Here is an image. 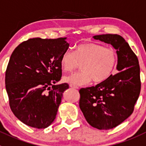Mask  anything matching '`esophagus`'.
Wrapping results in <instances>:
<instances>
[{"label":"esophagus","instance_id":"esophagus-1","mask_svg":"<svg viewBox=\"0 0 146 146\" xmlns=\"http://www.w3.org/2000/svg\"><path fill=\"white\" fill-rule=\"evenodd\" d=\"M70 88H72V89H78V86H74V85H71V84L70 85Z\"/></svg>","mask_w":146,"mask_h":146}]
</instances>
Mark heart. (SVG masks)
Wrapping results in <instances>:
<instances>
[{
  "mask_svg": "<svg viewBox=\"0 0 146 146\" xmlns=\"http://www.w3.org/2000/svg\"><path fill=\"white\" fill-rule=\"evenodd\" d=\"M118 62V55L112 48L94 43H83L77 45L74 53L70 50L63 52L60 66L64 72H72L81 65V71L65 76L63 81L74 86L104 82L111 77Z\"/></svg>",
  "mask_w": 146,
  "mask_h": 146,
  "instance_id": "heart-1",
  "label": "heart"
}]
</instances>
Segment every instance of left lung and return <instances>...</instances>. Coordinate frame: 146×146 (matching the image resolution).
I'll return each instance as SVG.
<instances>
[{"label":"left lung","instance_id":"obj_1","mask_svg":"<svg viewBox=\"0 0 146 146\" xmlns=\"http://www.w3.org/2000/svg\"><path fill=\"white\" fill-rule=\"evenodd\" d=\"M116 50L119 73L95 86L79 90V107L86 121L98 129H110L130 116L140 92L138 59L123 37L117 34L93 36Z\"/></svg>","mask_w":146,"mask_h":146}]
</instances>
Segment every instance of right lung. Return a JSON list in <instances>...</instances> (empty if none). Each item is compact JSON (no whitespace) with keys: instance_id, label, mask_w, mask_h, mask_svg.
<instances>
[{"instance_id":"right-lung-1","label":"right lung","mask_w":146,"mask_h":146,"mask_svg":"<svg viewBox=\"0 0 146 146\" xmlns=\"http://www.w3.org/2000/svg\"><path fill=\"white\" fill-rule=\"evenodd\" d=\"M67 38H31L12 52L6 71V89L13 113L31 127L44 129L56 118L66 83L55 84L62 76L60 58L68 50Z\"/></svg>"}]
</instances>
